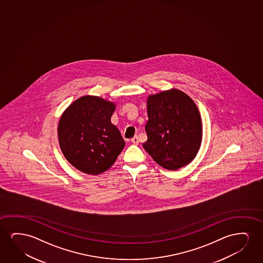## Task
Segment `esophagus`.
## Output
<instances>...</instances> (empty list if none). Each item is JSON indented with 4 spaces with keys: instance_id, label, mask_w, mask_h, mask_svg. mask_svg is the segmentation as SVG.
Instances as JSON below:
<instances>
[{
    "instance_id": "obj_1",
    "label": "esophagus",
    "mask_w": 263,
    "mask_h": 263,
    "mask_svg": "<svg viewBox=\"0 0 263 263\" xmlns=\"http://www.w3.org/2000/svg\"><path fill=\"white\" fill-rule=\"evenodd\" d=\"M131 142H132L133 144H138V143H139V139H138V137H137V136L134 137L133 138L131 139Z\"/></svg>"
}]
</instances>
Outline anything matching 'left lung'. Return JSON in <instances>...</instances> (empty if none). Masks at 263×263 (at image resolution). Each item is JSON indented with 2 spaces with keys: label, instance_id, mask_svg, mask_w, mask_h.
<instances>
[{
  "label": "left lung",
  "instance_id": "8db88e82",
  "mask_svg": "<svg viewBox=\"0 0 263 263\" xmlns=\"http://www.w3.org/2000/svg\"><path fill=\"white\" fill-rule=\"evenodd\" d=\"M144 150L164 169L174 171L194 160L202 142L201 117L189 95L178 89L147 98Z\"/></svg>",
  "mask_w": 263,
  "mask_h": 263
}]
</instances>
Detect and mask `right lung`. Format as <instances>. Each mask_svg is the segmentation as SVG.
I'll return each mask as SVG.
<instances>
[{"mask_svg":"<svg viewBox=\"0 0 263 263\" xmlns=\"http://www.w3.org/2000/svg\"><path fill=\"white\" fill-rule=\"evenodd\" d=\"M116 104L98 96L77 99L58 123L59 145L65 159L80 172L99 175L109 169L125 146L110 121Z\"/></svg>","mask_w":263,"mask_h":263,"instance_id":"right-lung-1","label":"right lung"}]
</instances>
